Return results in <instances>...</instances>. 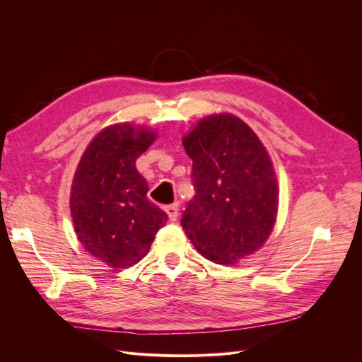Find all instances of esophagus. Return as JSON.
I'll list each match as a JSON object with an SVG mask.
<instances>
[{
  "label": "esophagus",
  "instance_id": "34e87169",
  "mask_svg": "<svg viewBox=\"0 0 362 362\" xmlns=\"http://www.w3.org/2000/svg\"><path fill=\"white\" fill-rule=\"evenodd\" d=\"M166 213L172 222H175L178 218V204H172L166 206Z\"/></svg>",
  "mask_w": 362,
  "mask_h": 362
}]
</instances>
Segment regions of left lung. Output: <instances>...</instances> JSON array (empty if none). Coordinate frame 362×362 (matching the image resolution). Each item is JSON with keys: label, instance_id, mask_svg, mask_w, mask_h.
<instances>
[{"label": "left lung", "instance_id": "8db88e82", "mask_svg": "<svg viewBox=\"0 0 362 362\" xmlns=\"http://www.w3.org/2000/svg\"><path fill=\"white\" fill-rule=\"evenodd\" d=\"M182 145L193 161L196 196L181 225L199 254L233 266L267 242L279 187L266 146L245 120L214 113L198 120Z\"/></svg>", "mask_w": 362, "mask_h": 362}]
</instances>
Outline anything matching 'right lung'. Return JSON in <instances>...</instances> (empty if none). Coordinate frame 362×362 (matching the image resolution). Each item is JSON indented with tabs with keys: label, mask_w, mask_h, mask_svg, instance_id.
Here are the masks:
<instances>
[{
	"label": "right lung",
	"mask_w": 362,
	"mask_h": 362,
	"mask_svg": "<svg viewBox=\"0 0 362 362\" xmlns=\"http://www.w3.org/2000/svg\"><path fill=\"white\" fill-rule=\"evenodd\" d=\"M157 131L129 122L103 128L74 173L69 208L86 252L112 269H128L148 255L168 214L149 202L136 160L154 144Z\"/></svg>",
	"instance_id": "right-lung-1"
}]
</instances>
